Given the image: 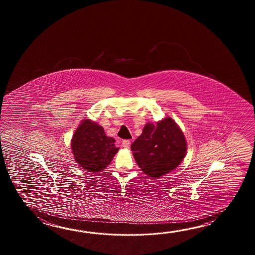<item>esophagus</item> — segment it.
<instances>
[{"label":"esophagus","mask_w":255,"mask_h":255,"mask_svg":"<svg viewBox=\"0 0 255 255\" xmlns=\"http://www.w3.org/2000/svg\"><path fill=\"white\" fill-rule=\"evenodd\" d=\"M130 145H131V142L129 140H123L122 142V146L125 148H129Z\"/></svg>","instance_id":"1"}]
</instances>
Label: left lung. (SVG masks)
I'll use <instances>...</instances> for the list:
<instances>
[{
    "instance_id": "1",
    "label": "left lung",
    "mask_w": 255,
    "mask_h": 255,
    "mask_svg": "<svg viewBox=\"0 0 255 255\" xmlns=\"http://www.w3.org/2000/svg\"><path fill=\"white\" fill-rule=\"evenodd\" d=\"M131 150L141 170L150 178L159 179L183 160L187 142L176 122L165 118L156 124L146 123Z\"/></svg>"
}]
</instances>
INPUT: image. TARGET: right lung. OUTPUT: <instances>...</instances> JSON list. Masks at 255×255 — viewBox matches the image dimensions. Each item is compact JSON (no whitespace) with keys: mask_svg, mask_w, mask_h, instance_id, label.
<instances>
[{"mask_svg":"<svg viewBox=\"0 0 255 255\" xmlns=\"http://www.w3.org/2000/svg\"><path fill=\"white\" fill-rule=\"evenodd\" d=\"M113 137L105 134L103 127L92 120H83L76 128L71 148L76 162L89 172H100L112 161L119 147Z\"/></svg>","mask_w":255,"mask_h":255,"instance_id":"right-lung-1","label":"right lung"}]
</instances>
